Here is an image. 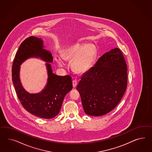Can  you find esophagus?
<instances>
[{
    "label": "esophagus",
    "mask_w": 152,
    "mask_h": 152,
    "mask_svg": "<svg viewBox=\"0 0 152 152\" xmlns=\"http://www.w3.org/2000/svg\"><path fill=\"white\" fill-rule=\"evenodd\" d=\"M77 84V81L76 80H73V81H72V85H73V87H74V88H75V87L76 86Z\"/></svg>",
    "instance_id": "34e87169"
}]
</instances>
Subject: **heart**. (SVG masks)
I'll return each mask as SVG.
<instances>
[{
    "mask_svg": "<svg viewBox=\"0 0 152 152\" xmlns=\"http://www.w3.org/2000/svg\"><path fill=\"white\" fill-rule=\"evenodd\" d=\"M96 55V48L92 44H76L65 49L61 53L62 59L71 62L72 71L79 74H84L90 69ZM56 60L60 66H64V62L60 58Z\"/></svg>",
    "mask_w": 152,
    "mask_h": 152,
    "instance_id": "b5f03b06",
    "label": "heart"
}]
</instances>
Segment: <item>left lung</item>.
Returning <instances> with one entry per match:
<instances>
[{
    "mask_svg": "<svg viewBox=\"0 0 152 152\" xmlns=\"http://www.w3.org/2000/svg\"><path fill=\"white\" fill-rule=\"evenodd\" d=\"M127 81V66L119 48L104 54L77 86L85 113L101 116L113 110L124 94Z\"/></svg>",
    "mask_w": 152,
    "mask_h": 152,
    "instance_id": "8db88e82",
    "label": "left lung"
}]
</instances>
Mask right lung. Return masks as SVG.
<instances>
[{"label": "right lung", "instance_id": "right-lung-1", "mask_svg": "<svg viewBox=\"0 0 152 152\" xmlns=\"http://www.w3.org/2000/svg\"><path fill=\"white\" fill-rule=\"evenodd\" d=\"M43 47V41L34 36L28 37L20 44L12 66V81L19 100L28 112L41 118L51 119L58 115L64 96L72 89L71 77L53 74L51 64L47 63V83L41 92L37 94L26 91L19 78L20 64L30 57H39L47 62H52L50 52Z\"/></svg>", "mask_w": 152, "mask_h": 152}]
</instances>
